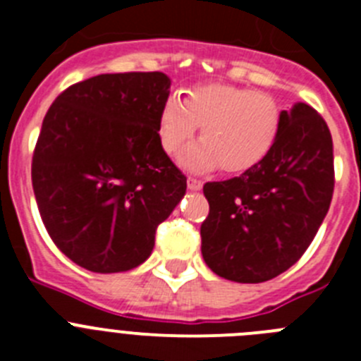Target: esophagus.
Here are the masks:
<instances>
[{"instance_id": "1", "label": "esophagus", "mask_w": 361, "mask_h": 361, "mask_svg": "<svg viewBox=\"0 0 361 361\" xmlns=\"http://www.w3.org/2000/svg\"><path fill=\"white\" fill-rule=\"evenodd\" d=\"M188 188H190L191 191H197L202 188V180L200 178H195V177H188Z\"/></svg>"}]
</instances>
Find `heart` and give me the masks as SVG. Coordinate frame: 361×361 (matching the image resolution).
Listing matches in <instances>:
<instances>
[{"label":"heart","mask_w":361,"mask_h":361,"mask_svg":"<svg viewBox=\"0 0 361 361\" xmlns=\"http://www.w3.org/2000/svg\"><path fill=\"white\" fill-rule=\"evenodd\" d=\"M199 145L183 155L191 170L244 173L264 161L282 128V108L271 94L244 86L212 82L190 90L184 101L170 95L159 116V139L164 152L177 153L195 135Z\"/></svg>","instance_id":"1"}]
</instances>
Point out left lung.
Masks as SVG:
<instances>
[{
	"instance_id": "left-lung-1",
	"label": "left lung",
	"mask_w": 361,
	"mask_h": 361,
	"mask_svg": "<svg viewBox=\"0 0 361 361\" xmlns=\"http://www.w3.org/2000/svg\"><path fill=\"white\" fill-rule=\"evenodd\" d=\"M333 139L314 108L282 111L275 146L260 164L204 184L209 213L200 226L202 257L231 282L275 279L300 260L329 212Z\"/></svg>"
}]
</instances>
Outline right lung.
<instances>
[{
	"instance_id": "add662e5",
	"label": "right lung",
	"mask_w": 361,
	"mask_h": 361,
	"mask_svg": "<svg viewBox=\"0 0 361 361\" xmlns=\"http://www.w3.org/2000/svg\"><path fill=\"white\" fill-rule=\"evenodd\" d=\"M168 95L162 72L101 73L68 86L47 111L32 186L50 238L78 266L119 273L145 262L186 193L159 139Z\"/></svg>"
}]
</instances>
